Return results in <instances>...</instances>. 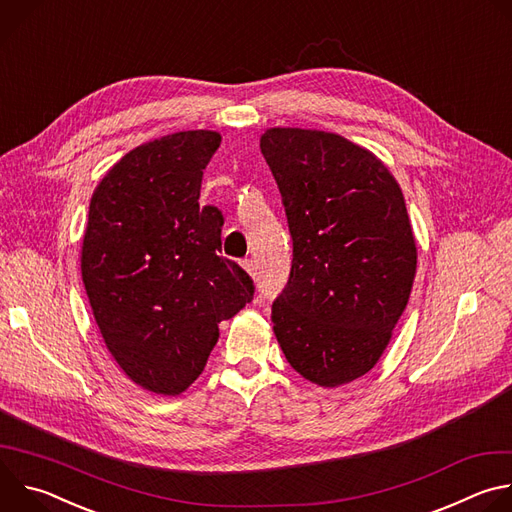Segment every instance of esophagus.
<instances>
[{"mask_svg":"<svg viewBox=\"0 0 512 512\" xmlns=\"http://www.w3.org/2000/svg\"><path fill=\"white\" fill-rule=\"evenodd\" d=\"M243 269H245L249 275H255V271H257L255 261H253V259H245V261H243Z\"/></svg>","mask_w":512,"mask_h":512,"instance_id":"1","label":"esophagus"}]
</instances>
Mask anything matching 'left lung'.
Wrapping results in <instances>:
<instances>
[{"mask_svg": "<svg viewBox=\"0 0 512 512\" xmlns=\"http://www.w3.org/2000/svg\"><path fill=\"white\" fill-rule=\"evenodd\" d=\"M259 145L294 241L289 281L271 308L275 338L304 379L352 383L383 356L415 279L401 186L338 133L271 127Z\"/></svg>", "mask_w": 512, "mask_h": 512, "instance_id": "left-lung-1", "label": "left lung"}]
</instances>
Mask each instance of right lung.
Instances as JSON below:
<instances>
[{
    "label": "right lung",
    "instance_id": "obj_1",
    "mask_svg": "<svg viewBox=\"0 0 512 512\" xmlns=\"http://www.w3.org/2000/svg\"><path fill=\"white\" fill-rule=\"evenodd\" d=\"M218 131L137 145L97 184L81 273L101 336L143 391L176 397L204 371L218 324L253 300L251 277L221 251L223 214L200 206Z\"/></svg>",
    "mask_w": 512,
    "mask_h": 512
}]
</instances>
